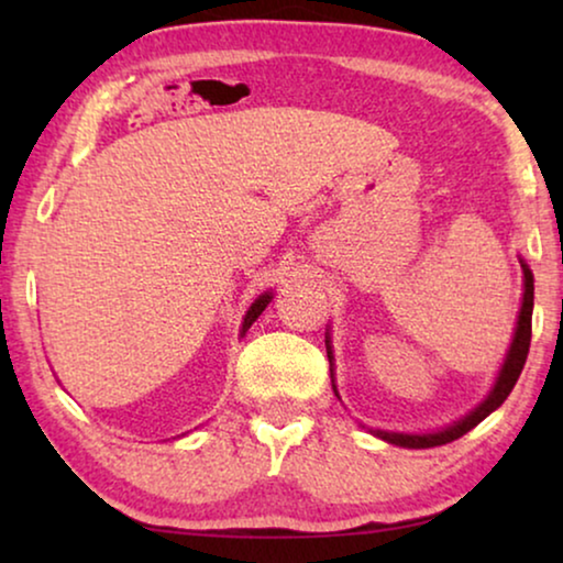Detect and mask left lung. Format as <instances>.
Masks as SVG:
<instances>
[{"label":"left lung","instance_id":"obj_1","mask_svg":"<svg viewBox=\"0 0 563 563\" xmlns=\"http://www.w3.org/2000/svg\"><path fill=\"white\" fill-rule=\"evenodd\" d=\"M520 266H522V274H526V291H522L518 328H515L512 345H510V351H507L505 366H503V372H499L497 384H495V389L489 391V397L484 399V402L476 407L474 412H468L464 420L453 422V426H449L445 430H438V433L410 435V433H387V430H376V435H379L382 441L402 445V449H433V445H445V443L456 441V438H461V435H466L468 430L479 426V422L487 418L489 412H495L497 407L505 402L507 395H510L515 387V382H518L522 366H526V358L530 351V328H533V322H530L533 320V274H530L526 261H520ZM328 358L333 361V356H330V345H328Z\"/></svg>","mask_w":563,"mask_h":563}]
</instances>
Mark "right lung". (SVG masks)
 <instances>
[{
    "mask_svg": "<svg viewBox=\"0 0 563 563\" xmlns=\"http://www.w3.org/2000/svg\"><path fill=\"white\" fill-rule=\"evenodd\" d=\"M268 302H272V295H261V297L256 299V302L251 305V310L245 312V318H243V330H241L243 335H245V330H249V328L253 325V322H256L258 314L266 310V305H268Z\"/></svg>",
    "mask_w": 563,
    "mask_h": 563,
    "instance_id": "right-lung-1",
    "label": "right lung"
}]
</instances>
